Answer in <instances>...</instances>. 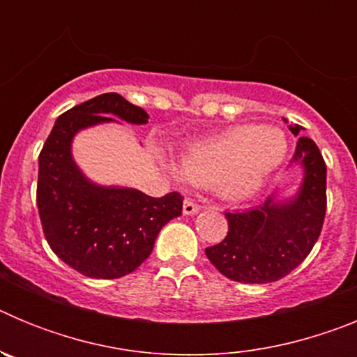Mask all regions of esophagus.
<instances>
[{"instance_id": "obj_1", "label": "esophagus", "mask_w": 357, "mask_h": 357, "mask_svg": "<svg viewBox=\"0 0 357 357\" xmlns=\"http://www.w3.org/2000/svg\"><path fill=\"white\" fill-rule=\"evenodd\" d=\"M182 213H184L185 216H193V214L200 213V207H198L195 202L184 200V204H182Z\"/></svg>"}]
</instances>
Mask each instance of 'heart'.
<instances>
[{"label": "heart", "mask_w": 357, "mask_h": 357, "mask_svg": "<svg viewBox=\"0 0 357 357\" xmlns=\"http://www.w3.org/2000/svg\"><path fill=\"white\" fill-rule=\"evenodd\" d=\"M288 153V139L273 125H236L185 148L181 164L162 166L178 185H214L227 200H245L264 188Z\"/></svg>", "instance_id": "obj_1"}]
</instances>
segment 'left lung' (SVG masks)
<instances>
[{
	"label": "left lung",
	"mask_w": 357,
	"mask_h": 357,
	"mask_svg": "<svg viewBox=\"0 0 357 357\" xmlns=\"http://www.w3.org/2000/svg\"><path fill=\"white\" fill-rule=\"evenodd\" d=\"M293 135L301 127L289 125ZM291 166L302 169L301 182L288 197L273 193L263 206L227 213L229 232L206 248L220 273L236 282L266 284L295 270L307 257L326 218L327 168L313 139L298 137Z\"/></svg>",
	"instance_id": "obj_1"
}]
</instances>
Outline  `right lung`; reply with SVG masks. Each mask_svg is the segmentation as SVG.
I'll use <instances>...</instances> for the list:
<instances>
[{"label":"right lung","instance_id":"right-lung-1","mask_svg":"<svg viewBox=\"0 0 357 357\" xmlns=\"http://www.w3.org/2000/svg\"><path fill=\"white\" fill-rule=\"evenodd\" d=\"M148 118L121 94L105 93L59 116L44 143L37 182L44 236L59 259L82 275H128L151 254L160 229L181 216L178 193L153 198L139 189L98 184L73 157V141L82 130L119 121L146 125Z\"/></svg>","mask_w":357,"mask_h":357}]
</instances>
